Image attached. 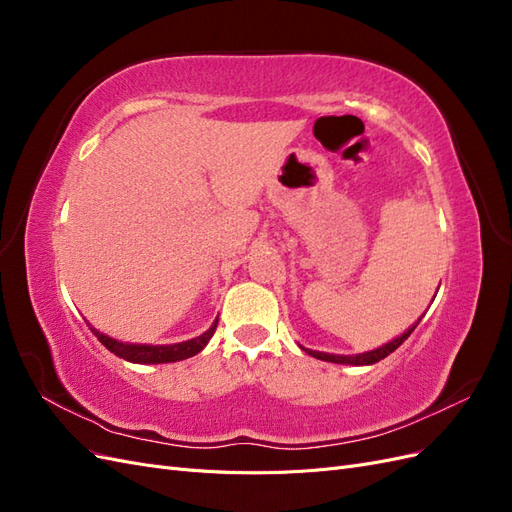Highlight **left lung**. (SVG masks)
Here are the masks:
<instances>
[{
    "instance_id": "8db88e82",
    "label": "left lung",
    "mask_w": 512,
    "mask_h": 512,
    "mask_svg": "<svg viewBox=\"0 0 512 512\" xmlns=\"http://www.w3.org/2000/svg\"><path fill=\"white\" fill-rule=\"evenodd\" d=\"M433 299H436V297H433ZM421 320H423V316L418 318V320L412 324V327H408L399 337L391 339L389 344H384V346H380V348H376V350H369V352H361V354H329V352L309 350V348H303V346H301V350H305L309 356H316V359L329 361V363H339V365H374V363L382 361L384 356H389L391 352H395L401 344H404L406 339L410 337V333L416 329V324L421 322Z\"/></svg>"
}]
</instances>
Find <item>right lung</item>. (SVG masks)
<instances>
[{"label":"right lung","instance_id":"add662e5","mask_svg":"<svg viewBox=\"0 0 512 512\" xmlns=\"http://www.w3.org/2000/svg\"><path fill=\"white\" fill-rule=\"evenodd\" d=\"M89 329L94 331V335L100 339V342L117 354L119 359L130 361V363H141V365H158V363H177L183 359H190V356L198 354L203 350L209 339L213 337L215 329H218V318L213 320L211 327L194 339H188V342H179V344H162V346H151V344H130V342H119L115 337H108L94 329L89 324Z\"/></svg>","mask_w":512,"mask_h":512}]
</instances>
